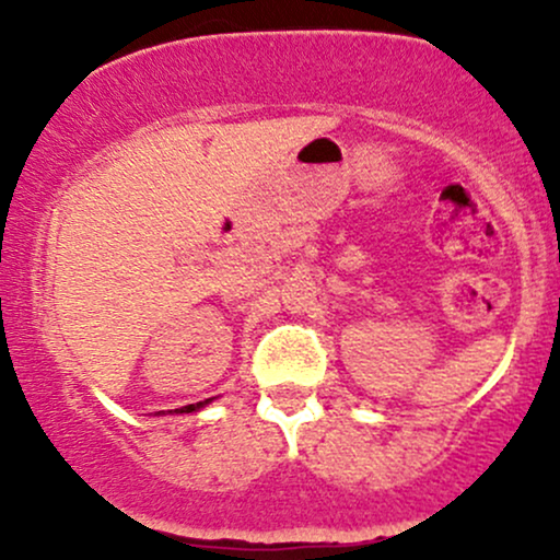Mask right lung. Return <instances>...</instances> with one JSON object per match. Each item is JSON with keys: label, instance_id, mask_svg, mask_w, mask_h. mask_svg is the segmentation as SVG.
<instances>
[{"label": "right lung", "instance_id": "add662e5", "mask_svg": "<svg viewBox=\"0 0 560 560\" xmlns=\"http://www.w3.org/2000/svg\"><path fill=\"white\" fill-rule=\"evenodd\" d=\"M210 400H202V402H195V405H184V408H176L173 410V413H195V410H199V408H205V405H208ZM158 416H163V410H158Z\"/></svg>", "mask_w": 560, "mask_h": 560}]
</instances>
